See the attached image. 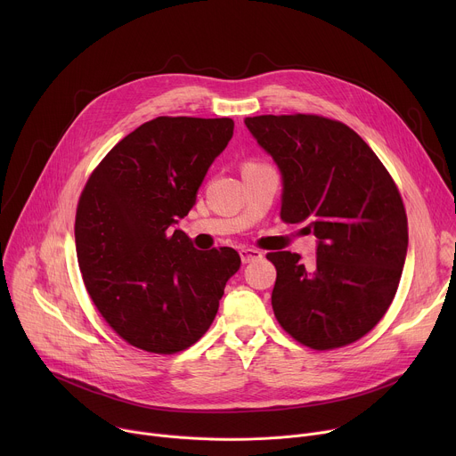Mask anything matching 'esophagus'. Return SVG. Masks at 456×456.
Masks as SVG:
<instances>
[{
  "label": "esophagus",
  "instance_id": "34e87169",
  "mask_svg": "<svg viewBox=\"0 0 456 456\" xmlns=\"http://www.w3.org/2000/svg\"><path fill=\"white\" fill-rule=\"evenodd\" d=\"M240 256H241L243 264H250V262H256V259L262 257L264 254H262V250H257V248H241Z\"/></svg>",
  "mask_w": 456,
  "mask_h": 456
}]
</instances>
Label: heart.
<instances>
[{
	"label": "heart",
	"mask_w": 456,
	"mask_h": 456,
	"mask_svg": "<svg viewBox=\"0 0 456 456\" xmlns=\"http://www.w3.org/2000/svg\"><path fill=\"white\" fill-rule=\"evenodd\" d=\"M254 164H256V162H247L245 166H254Z\"/></svg>",
	"instance_id": "obj_1"
}]
</instances>
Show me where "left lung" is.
Listing matches in <instances>:
<instances>
[{
	"label": "left lung",
	"instance_id": "obj_1",
	"mask_svg": "<svg viewBox=\"0 0 456 456\" xmlns=\"http://www.w3.org/2000/svg\"><path fill=\"white\" fill-rule=\"evenodd\" d=\"M245 124L283 176L281 220L306 222L317 257L289 250L276 267L273 310L314 350L364 338L392 305L408 250L401 192L373 150L346 124L310 113L257 115Z\"/></svg>",
	"mask_w": 456,
	"mask_h": 456
}]
</instances>
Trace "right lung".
<instances>
[{"mask_svg":"<svg viewBox=\"0 0 456 456\" xmlns=\"http://www.w3.org/2000/svg\"><path fill=\"white\" fill-rule=\"evenodd\" d=\"M232 129L227 117H157L115 144L81 192L76 248L83 281L127 345L169 355L197 343L240 269L234 248L199 250L171 229L197 202Z\"/></svg>","mask_w":456,"mask_h":456,"instance_id":"1","label":"right lung"}]
</instances>
